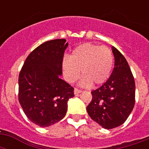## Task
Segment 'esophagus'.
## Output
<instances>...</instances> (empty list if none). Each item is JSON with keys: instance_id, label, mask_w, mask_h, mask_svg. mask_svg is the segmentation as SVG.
Masks as SVG:
<instances>
[{"instance_id": "esophagus-1", "label": "esophagus", "mask_w": 149, "mask_h": 149, "mask_svg": "<svg viewBox=\"0 0 149 149\" xmlns=\"http://www.w3.org/2000/svg\"><path fill=\"white\" fill-rule=\"evenodd\" d=\"M82 93V91H80V90H79V89H77V88H75L74 89V94H79V93Z\"/></svg>"}]
</instances>
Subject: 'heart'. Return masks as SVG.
<instances>
[{"mask_svg": "<svg viewBox=\"0 0 149 149\" xmlns=\"http://www.w3.org/2000/svg\"><path fill=\"white\" fill-rule=\"evenodd\" d=\"M113 56L110 49L104 46L84 43L73 49L70 57H65L62 68L65 80L74 83L80 76L83 86L100 85L109 79L113 69Z\"/></svg>", "mask_w": 149, "mask_h": 149, "instance_id": "b5f03b06", "label": "heart"}]
</instances>
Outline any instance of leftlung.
Instances as JSON below:
<instances>
[{
  "mask_svg": "<svg viewBox=\"0 0 149 149\" xmlns=\"http://www.w3.org/2000/svg\"><path fill=\"white\" fill-rule=\"evenodd\" d=\"M114 68L100 87L93 91L86 111L91 119L105 129L120 126L127 120L134 106L135 84L128 63L113 46Z\"/></svg>",
  "mask_w": 149,
  "mask_h": 149,
  "instance_id": "1",
  "label": "left lung"
}]
</instances>
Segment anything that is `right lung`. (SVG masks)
Returning <instances> with one entry per match:
<instances>
[{
  "label": "right lung",
  "instance_id": "obj_1",
  "mask_svg": "<svg viewBox=\"0 0 149 149\" xmlns=\"http://www.w3.org/2000/svg\"><path fill=\"white\" fill-rule=\"evenodd\" d=\"M69 43L47 41L29 54L18 78V100L29 120L42 127L65 117L74 89L60 78L62 62Z\"/></svg>",
  "mask_w": 149,
  "mask_h": 149
}]
</instances>
